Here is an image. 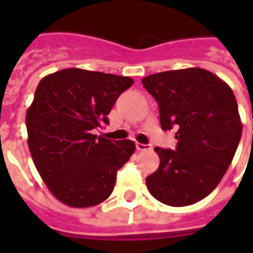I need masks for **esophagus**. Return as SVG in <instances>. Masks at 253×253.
<instances>
[{"label": "esophagus", "mask_w": 253, "mask_h": 253, "mask_svg": "<svg viewBox=\"0 0 253 253\" xmlns=\"http://www.w3.org/2000/svg\"><path fill=\"white\" fill-rule=\"evenodd\" d=\"M151 146L148 144H143V143H136V150L138 151H146V150H150Z\"/></svg>", "instance_id": "34e87169"}]
</instances>
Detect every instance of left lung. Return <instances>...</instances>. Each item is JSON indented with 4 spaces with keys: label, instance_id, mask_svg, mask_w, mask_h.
Returning <instances> with one entry per match:
<instances>
[{
    "label": "left lung",
    "instance_id": "1",
    "mask_svg": "<svg viewBox=\"0 0 253 253\" xmlns=\"http://www.w3.org/2000/svg\"><path fill=\"white\" fill-rule=\"evenodd\" d=\"M142 83L158 102L162 128H174L177 139L174 151L155 148L160 166L147 188L169 206L196 204L218 186L242 138L235 95L202 68L155 73Z\"/></svg>",
    "mask_w": 253,
    "mask_h": 253
}]
</instances>
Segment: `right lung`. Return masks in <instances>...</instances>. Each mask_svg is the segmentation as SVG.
Returning a JSON list of instances; mask_svg holds the SVG:
<instances>
[{
  "instance_id": "add662e5",
  "label": "right lung",
  "mask_w": 253,
  "mask_h": 253,
  "mask_svg": "<svg viewBox=\"0 0 253 253\" xmlns=\"http://www.w3.org/2000/svg\"><path fill=\"white\" fill-rule=\"evenodd\" d=\"M130 77L61 69L43 77L26 114L31 158L47 188L71 208H90L110 196L117 172L135 151L132 140H109L94 130Z\"/></svg>"
}]
</instances>
